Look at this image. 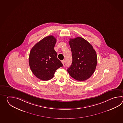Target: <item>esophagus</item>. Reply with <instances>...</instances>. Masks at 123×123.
Returning <instances> with one entry per match:
<instances>
[{
	"mask_svg": "<svg viewBox=\"0 0 123 123\" xmlns=\"http://www.w3.org/2000/svg\"><path fill=\"white\" fill-rule=\"evenodd\" d=\"M62 63L63 65H64L65 64V60H63L62 61Z\"/></svg>",
	"mask_w": 123,
	"mask_h": 123,
	"instance_id": "obj_1",
	"label": "esophagus"
}]
</instances>
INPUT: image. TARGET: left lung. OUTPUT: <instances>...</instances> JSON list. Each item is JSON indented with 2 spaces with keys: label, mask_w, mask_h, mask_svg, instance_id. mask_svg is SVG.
<instances>
[{
  "label": "left lung",
  "mask_w": 123,
  "mask_h": 123,
  "mask_svg": "<svg viewBox=\"0 0 123 123\" xmlns=\"http://www.w3.org/2000/svg\"><path fill=\"white\" fill-rule=\"evenodd\" d=\"M73 62L67 71L72 77L78 81L86 80L95 71L97 56L92 45L80 37L69 39Z\"/></svg>",
  "instance_id": "8db88e82"
}]
</instances>
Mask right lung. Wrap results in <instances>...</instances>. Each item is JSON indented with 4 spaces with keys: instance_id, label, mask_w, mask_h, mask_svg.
Wrapping results in <instances>:
<instances>
[{
    "instance_id": "right-lung-1",
    "label": "right lung",
    "mask_w": 123,
    "mask_h": 123,
    "mask_svg": "<svg viewBox=\"0 0 123 123\" xmlns=\"http://www.w3.org/2000/svg\"><path fill=\"white\" fill-rule=\"evenodd\" d=\"M56 41L53 36L46 37L35 45L30 51V68L34 75L42 80L51 79L56 70L63 66L54 49Z\"/></svg>"
}]
</instances>
